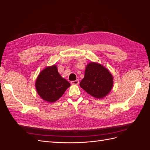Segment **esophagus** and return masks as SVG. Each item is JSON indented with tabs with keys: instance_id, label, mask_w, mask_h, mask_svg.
Instances as JSON below:
<instances>
[{
	"instance_id": "obj_1",
	"label": "esophagus",
	"mask_w": 150,
	"mask_h": 150,
	"mask_svg": "<svg viewBox=\"0 0 150 150\" xmlns=\"http://www.w3.org/2000/svg\"><path fill=\"white\" fill-rule=\"evenodd\" d=\"M71 84H74V85H77L79 84V81L78 80H76V81H71Z\"/></svg>"
}]
</instances>
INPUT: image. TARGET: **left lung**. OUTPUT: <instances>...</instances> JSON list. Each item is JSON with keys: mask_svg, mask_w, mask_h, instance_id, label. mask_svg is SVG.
Here are the masks:
<instances>
[{"mask_svg": "<svg viewBox=\"0 0 150 150\" xmlns=\"http://www.w3.org/2000/svg\"><path fill=\"white\" fill-rule=\"evenodd\" d=\"M79 85L92 96L101 99L111 91L113 78L106 67L98 63L91 62L86 66L84 78Z\"/></svg>", "mask_w": 150, "mask_h": 150, "instance_id": "left-lung-1", "label": "left lung"}]
</instances>
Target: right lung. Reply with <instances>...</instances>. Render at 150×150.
I'll list each match as a JSON object with an SVG mask.
<instances>
[{
  "label": "right lung",
  "mask_w": 150,
  "mask_h": 150,
  "mask_svg": "<svg viewBox=\"0 0 150 150\" xmlns=\"http://www.w3.org/2000/svg\"><path fill=\"white\" fill-rule=\"evenodd\" d=\"M35 85L40 98L49 103L56 101L71 86L59 74L56 65L47 67L40 72Z\"/></svg>",
  "instance_id": "add662e5"
}]
</instances>
